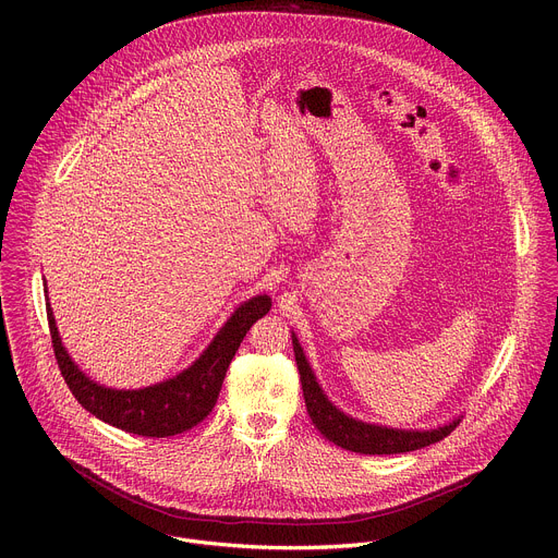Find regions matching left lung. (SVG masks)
Wrapping results in <instances>:
<instances>
[{
  "label": "left lung",
  "instance_id": "left-lung-1",
  "mask_svg": "<svg viewBox=\"0 0 558 558\" xmlns=\"http://www.w3.org/2000/svg\"><path fill=\"white\" fill-rule=\"evenodd\" d=\"M291 340H293L295 364L300 371L306 413L317 430H320L329 441H333L336 446H340L344 450L360 452V454L411 452V450H420L424 446L441 441L461 422L459 417H454L452 422L430 428V430H407V428H390V426H379V424H368V422L355 420V417L342 413L329 400L320 381H317V377L313 375L295 333H291Z\"/></svg>",
  "mask_w": 558,
  "mask_h": 558
}]
</instances>
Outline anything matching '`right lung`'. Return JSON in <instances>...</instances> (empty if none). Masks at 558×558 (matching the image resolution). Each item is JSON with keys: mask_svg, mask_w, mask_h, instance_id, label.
<instances>
[{"mask_svg": "<svg viewBox=\"0 0 558 558\" xmlns=\"http://www.w3.org/2000/svg\"><path fill=\"white\" fill-rule=\"evenodd\" d=\"M269 308L271 298L265 293L243 302L192 366L158 384L125 390L90 379L74 364L61 344L50 302H46L54 357L76 402L101 422L141 437H172L201 424L216 407L231 357L252 325L267 315Z\"/></svg>", "mask_w": 558, "mask_h": 558, "instance_id": "obj_1", "label": "right lung"}]
</instances>
